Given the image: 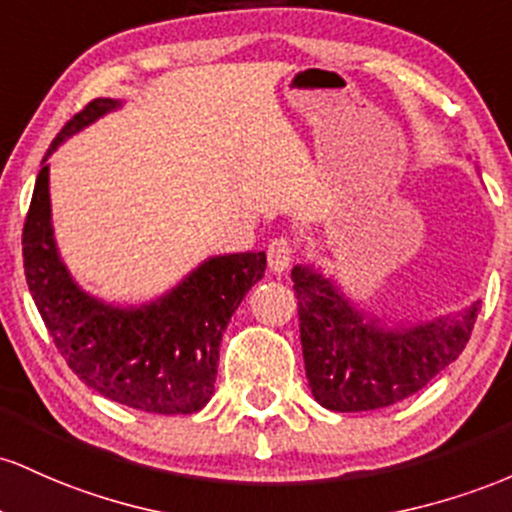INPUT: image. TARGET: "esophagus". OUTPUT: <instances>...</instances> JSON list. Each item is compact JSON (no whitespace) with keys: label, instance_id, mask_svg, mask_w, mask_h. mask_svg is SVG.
Instances as JSON below:
<instances>
[{"label":"esophagus","instance_id":"obj_1","mask_svg":"<svg viewBox=\"0 0 512 512\" xmlns=\"http://www.w3.org/2000/svg\"><path fill=\"white\" fill-rule=\"evenodd\" d=\"M292 258H295V246L290 239L280 237L268 244V266L273 273H285L290 268Z\"/></svg>","mask_w":512,"mask_h":512}]
</instances>
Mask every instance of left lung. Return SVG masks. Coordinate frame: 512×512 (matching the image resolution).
I'll return each instance as SVG.
<instances>
[{"mask_svg": "<svg viewBox=\"0 0 512 512\" xmlns=\"http://www.w3.org/2000/svg\"><path fill=\"white\" fill-rule=\"evenodd\" d=\"M292 283L309 387L324 409L341 413L384 409L426 387L467 346L481 304L384 326L312 266L292 268Z\"/></svg>", "mask_w": 512, "mask_h": 512, "instance_id": "8db88e82", "label": "left lung"}]
</instances>
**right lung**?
<instances>
[{"label":"right lung","mask_w":512,"mask_h":512,"mask_svg":"<svg viewBox=\"0 0 512 512\" xmlns=\"http://www.w3.org/2000/svg\"><path fill=\"white\" fill-rule=\"evenodd\" d=\"M116 108V99L91 101L45 152L24 225L26 283L50 338L84 384L130 409L195 413L215 392L222 333L263 278L266 254L212 256L140 307L108 304L74 283L55 244L45 162L67 137Z\"/></svg>","instance_id":"add662e5"}]
</instances>
